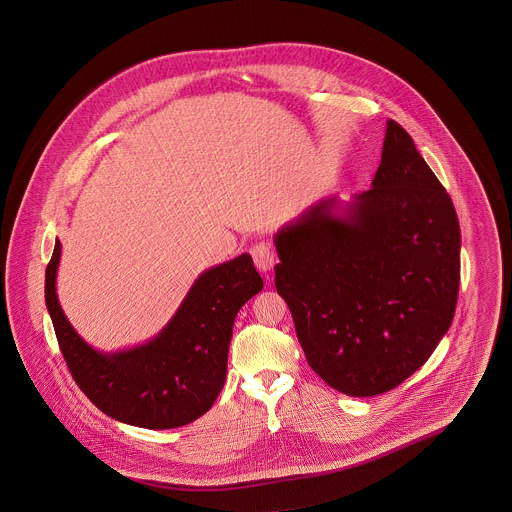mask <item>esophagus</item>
<instances>
[{
	"instance_id": "1",
	"label": "esophagus",
	"mask_w": 512,
	"mask_h": 512,
	"mask_svg": "<svg viewBox=\"0 0 512 512\" xmlns=\"http://www.w3.org/2000/svg\"><path fill=\"white\" fill-rule=\"evenodd\" d=\"M251 257H253L255 267L259 268V272H263V274H270L272 268L276 265V253L265 242L251 247Z\"/></svg>"
}]
</instances>
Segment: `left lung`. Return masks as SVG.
<instances>
[{"label": "left lung", "mask_w": 512, "mask_h": 512, "mask_svg": "<svg viewBox=\"0 0 512 512\" xmlns=\"http://www.w3.org/2000/svg\"><path fill=\"white\" fill-rule=\"evenodd\" d=\"M276 290L307 363L353 397L390 391L447 334L461 280L453 201L413 138L388 121L372 188L336 195L282 226Z\"/></svg>", "instance_id": "left-lung-1"}]
</instances>
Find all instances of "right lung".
I'll return each instance as SVG.
<instances>
[{
	"instance_id": "1",
	"label": "right lung",
	"mask_w": 512,
	"mask_h": 512,
	"mask_svg": "<svg viewBox=\"0 0 512 512\" xmlns=\"http://www.w3.org/2000/svg\"><path fill=\"white\" fill-rule=\"evenodd\" d=\"M59 261L55 240L46 268L49 317L74 382L99 411L130 426L167 430L213 407L226 380L236 315L263 290L249 253L203 270L157 336L111 353L92 347L65 317L57 297Z\"/></svg>"
}]
</instances>
